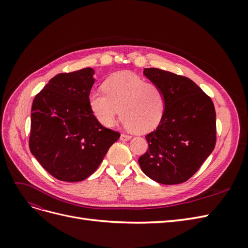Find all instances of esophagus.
<instances>
[{
  "label": "esophagus",
  "mask_w": 248,
  "mask_h": 248,
  "mask_svg": "<svg viewBox=\"0 0 248 248\" xmlns=\"http://www.w3.org/2000/svg\"><path fill=\"white\" fill-rule=\"evenodd\" d=\"M131 139V136H129V134H125V133H122L121 137H120V140H129Z\"/></svg>",
  "instance_id": "esophagus-1"
}]
</instances>
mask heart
<instances>
[{"label":"heart","instance_id":"obj_1","mask_svg":"<svg viewBox=\"0 0 248 248\" xmlns=\"http://www.w3.org/2000/svg\"><path fill=\"white\" fill-rule=\"evenodd\" d=\"M103 92L93 91L89 104L98 121L112 126L120 115L136 132H146L159 124L166 110L163 90L130 72L112 74L102 84Z\"/></svg>","mask_w":248,"mask_h":248}]
</instances>
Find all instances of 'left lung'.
<instances>
[{"label": "left lung", "instance_id": "1", "mask_svg": "<svg viewBox=\"0 0 248 248\" xmlns=\"http://www.w3.org/2000/svg\"><path fill=\"white\" fill-rule=\"evenodd\" d=\"M144 74L163 90L167 104L159 125L146 136L149 148L139 164L156 182L183 183L196 174L215 147L213 101L188 78L157 68H146Z\"/></svg>", "mask_w": 248, "mask_h": 248}]
</instances>
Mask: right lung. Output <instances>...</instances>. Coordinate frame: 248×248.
I'll list each match as a JSON object with an SVG mask.
<instances>
[{
  "instance_id": "right-lung-1",
  "label": "right lung",
  "mask_w": 248,
  "mask_h": 248,
  "mask_svg": "<svg viewBox=\"0 0 248 248\" xmlns=\"http://www.w3.org/2000/svg\"><path fill=\"white\" fill-rule=\"evenodd\" d=\"M94 70L60 73L35 96L29 147L58 180L78 182L98 169L120 133L99 123L89 104Z\"/></svg>"
}]
</instances>
